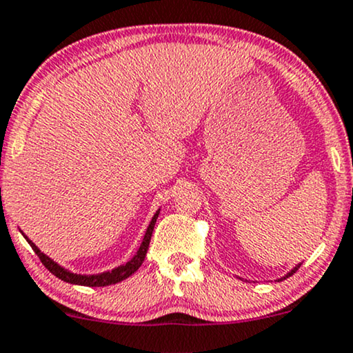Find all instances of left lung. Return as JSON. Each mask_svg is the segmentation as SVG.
I'll use <instances>...</instances> for the list:
<instances>
[{
	"label": "left lung",
	"mask_w": 353,
	"mask_h": 353,
	"mask_svg": "<svg viewBox=\"0 0 353 353\" xmlns=\"http://www.w3.org/2000/svg\"><path fill=\"white\" fill-rule=\"evenodd\" d=\"M298 269H300V265H296V267H295V269H293L292 272H290V274H288V275H285V276H283V279H280V282H282V280H285V279H288V276H292L293 274H295V272H296Z\"/></svg>",
	"instance_id": "left-lung-1"
}]
</instances>
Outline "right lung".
<instances>
[{
  "instance_id": "1",
  "label": "right lung",
  "mask_w": 353,
  "mask_h": 353,
  "mask_svg": "<svg viewBox=\"0 0 353 353\" xmlns=\"http://www.w3.org/2000/svg\"><path fill=\"white\" fill-rule=\"evenodd\" d=\"M158 215H159V212H156V215L153 216V220H151V223H150L148 230H146L143 243H141L137 256L133 257L132 261H128L127 264L117 267V269H114L110 272H102V274H97V275H79V274H73V272H68L66 269H63V267L58 265L57 262H53L50 257H47L46 254L40 252L39 248L35 246V244L28 238V236L24 234V238L28 239L30 248H32L34 252L39 256L40 262H42V264L46 265L47 269L50 270L53 275L58 276L60 280H63V282H68V283H73V285H84V287H105V285H114V283L122 282V280H125V279H128L132 274H135V272L138 270V267L143 264V261L146 257V251H148V246H150L151 234H153V230H154V223H156V220H158Z\"/></svg>"
}]
</instances>
